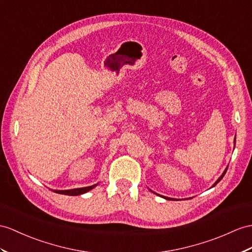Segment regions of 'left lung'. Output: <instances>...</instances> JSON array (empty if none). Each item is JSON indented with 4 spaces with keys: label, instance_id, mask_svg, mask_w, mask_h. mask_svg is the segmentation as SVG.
<instances>
[{
    "label": "left lung",
    "instance_id": "obj_1",
    "mask_svg": "<svg viewBox=\"0 0 252 252\" xmlns=\"http://www.w3.org/2000/svg\"><path fill=\"white\" fill-rule=\"evenodd\" d=\"M226 170H228V168H226V169L224 170V172L222 173V175H221V176H220V177H219V179H218V181H217L216 183H215V184H214V186H215V185H217V184H218V183H219L220 181H221V180H222V177L224 176V174H225V172H226ZM154 193H155V192H154ZM162 198H164V199H167V200H174V199H171V198H167V197H162Z\"/></svg>",
    "mask_w": 252,
    "mask_h": 252
}]
</instances>
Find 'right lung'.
<instances>
[{
    "mask_svg": "<svg viewBox=\"0 0 252 252\" xmlns=\"http://www.w3.org/2000/svg\"><path fill=\"white\" fill-rule=\"evenodd\" d=\"M97 186L93 185V186H89V187H84V188H76V189H70V190H53L54 192L60 193V194H66V195H79L90 191L91 189H93L94 187Z\"/></svg>",
    "mask_w": 252,
    "mask_h": 252,
    "instance_id": "obj_1",
    "label": "right lung"
}]
</instances>
